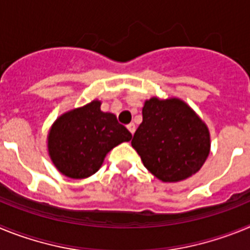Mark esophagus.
<instances>
[{
	"label": "esophagus",
	"mask_w": 250,
	"mask_h": 250,
	"mask_svg": "<svg viewBox=\"0 0 250 250\" xmlns=\"http://www.w3.org/2000/svg\"><path fill=\"white\" fill-rule=\"evenodd\" d=\"M127 129H129V131H130V132H131L132 135H134V132H135V130H136V126H135V124H134V123L129 124V125H127Z\"/></svg>",
	"instance_id": "esophagus-1"
}]
</instances>
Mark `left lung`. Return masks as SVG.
Listing matches in <instances>:
<instances>
[{
  "label": "left lung",
  "mask_w": 250,
  "mask_h": 250,
  "mask_svg": "<svg viewBox=\"0 0 250 250\" xmlns=\"http://www.w3.org/2000/svg\"><path fill=\"white\" fill-rule=\"evenodd\" d=\"M210 132L190 106L178 98L145 101L143 123L131 140L144 167L164 183L190 178L210 152Z\"/></svg>",
  "instance_id": "obj_1"
}]
</instances>
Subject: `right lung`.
Masks as SVG:
<instances>
[{
  "mask_svg": "<svg viewBox=\"0 0 250 250\" xmlns=\"http://www.w3.org/2000/svg\"><path fill=\"white\" fill-rule=\"evenodd\" d=\"M100 106V100H92L66 111L50 127L48 156L67 178H89L100 169L110 150L131 140L129 130L114 114L101 111Z\"/></svg>",
  "mask_w": 250,
  "mask_h": 250,
  "instance_id": "add662e5",
  "label": "right lung"
}]
</instances>
